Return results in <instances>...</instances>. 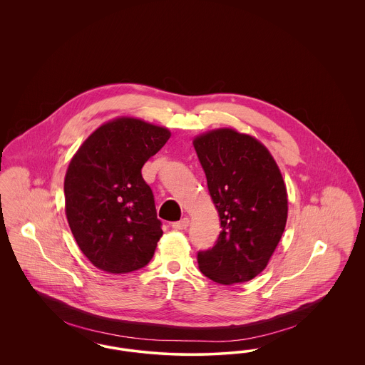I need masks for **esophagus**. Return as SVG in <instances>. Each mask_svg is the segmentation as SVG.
Wrapping results in <instances>:
<instances>
[{"label":"esophagus","mask_w":365,"mask_h":365,"mask_svg":"<svg viewBox=\"0 0 365 365\" xmlns=\"http://www.w3.org/2000/svg\"><path fill=\"white\" fill-rule=\"evenodd\" d=\"M189 223H190L189 217H183L182 220L173 223V228H175V230H186L189 227Z\"/></svg>","instance_id":"esophagus-1"}]
</instances>
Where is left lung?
Here are the masks:
<instances>
[{"label":"left lung","mask_w":365,"mask_h":365,"mask_svg":"<svg viewBox=\"0 0 365 365\" xmlns=\"http://www.w3.org/2000/svg\"><path fill=\"white\" fill-rule=\"evenodd\" d=\"M192 143L222 227L215 246L198 252V267L220 284L247 282L267 267L284 231L283 178L268 149L235 130H213Z\"/></svg>","instance_id":"obj_1"}]
</instances>
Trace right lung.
Here are the masks:
<instances>
[{
  "label": "right lung",
  "instance_id": "add662e5",
  "mask_svg": "<svg viewBox=\"0 0 365 365\" xmlns=\"http://www.w3.org/2000/svg\"><path fill=\"white\" fill-rule=\"evenodd\" d=\"M170 137L164 127L119 118L97 128L71 160L68 225L83 255L105 272L137 271L155 255L163 230L140 170Z\"/></svg>",
  "mask_w": 365,
  "mask_h": 365
}]
</instances>
